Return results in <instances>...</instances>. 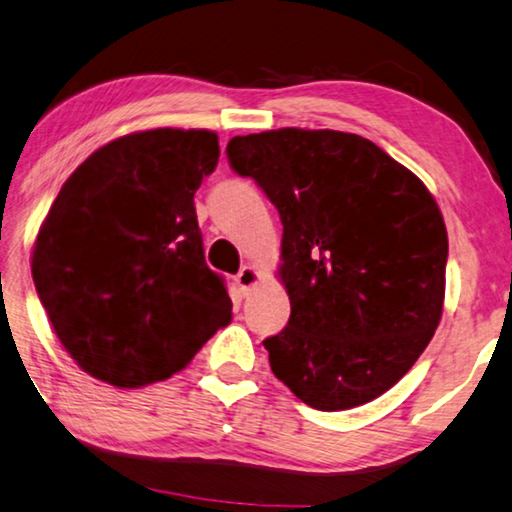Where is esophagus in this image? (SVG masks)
<instances>
[{"label": "esophagus", "mask_w": 512, "mask_h": 512, "mask_svg": "<svg viewBox=\"0 0 512 512\" xmlns=\"http://www.w3.org/2000/svg\"><path fill=\"white\" fill-rule=\"evenodd\" d=\"M258 279H261V272H258L254 265H245L238 274H235V286L240 288L242 295H247L249 290L256 286Z\"/></svg>", "instance_id": "obj_1"}]
</instances>
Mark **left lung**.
Here are the masks:
<instances>
[{"instance_id": "left-lung-1", "label": "left lung", "mask_w": 512, "mask_h": 512, "mask_svg": "<svg viewBox=\"0 0 512 512\" xmlns=\"http://www.w3.org/2000/svg\"><path fill=\"white\" fill-rule=\"evenodd\" d=\"M226 155L283 224L290 318L263 341L272 373L322 412L382 396L442 318L448 235L428 187L350 132L267 130Z\"/></svg>"}]
</instances>
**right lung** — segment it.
<instances>
[{
	"label": "right lung",
	"mask_w": 512,
	"mask_h": 512,
	"mask_svg": "<svg viewBox=\"0 0 512 512\" xmlns=\"http://www.w3.org/2000/svg\"><path fill=\"white\" fill-rule=\"evenodd\" d=\"M217 160L210 130L132 132L86 157L61 187L31 274L84 373L119 389L167 380L231 322L194 208Z\"/></svg>",
	"instance_id": "obj_1"
}]
</instances>
